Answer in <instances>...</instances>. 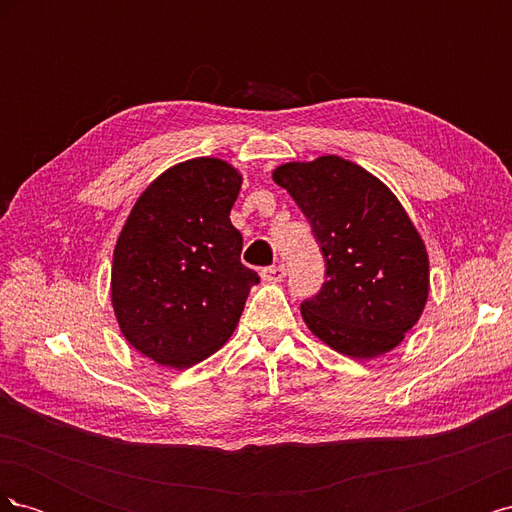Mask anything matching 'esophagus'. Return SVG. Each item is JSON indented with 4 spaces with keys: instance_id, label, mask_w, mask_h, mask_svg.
I'll list each match as a JSON object with an SVG mask.
<instances>
[{
    "instance_id": "obj_1",
    "label": "esophagus",
    "mask_w": 512,
    "mask_h": 512,
    "mask_svg": "<svg viewBox=\"0 0 512 512\" xmlns=\"http://www.w3.org/2000/svg\"><path fill=\"white\" fill-rule=\"evenodd\" d=\"M262 280L265 282H282L286 277V267L284 265H273V267H267L262 269Z\"/></svg>"
}]
</instances>
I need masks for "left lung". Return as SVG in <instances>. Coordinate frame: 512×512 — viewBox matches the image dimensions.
I'll list each match as a JSON object with an SVG mask.
<instances>
[{"label": "left lung", "instance_id": "obj_1", "mask_svg": "<svg viewBox=\"0 0 512 512\" xmlns=\"http://www.w3.org/2000/svg\"><path fill=\"white\" fill-rule=\"evenodd\" d=\"M273 181L312 224L327 262V282L301 303L309 331L352 359L399 346L425 309L429 260L395 194L339 156L282 164Z\"/></svg>", "mask_w": 512, "mask_h": 512}]
</instances>
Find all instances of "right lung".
Listing matches in <instances>:
<instances>
[{"label":"right lung","mask_w":512,"mask_h":512,"mask_svg":"<svg viewBox=\"0 0 512 512\" xmlns=\"http://www.w3.org/2000/svg\"><path fill=\"white\" fill-rule=\"evenodd\" d=\"M241 175L218 158L168 168L136 200L113 254L111 299L123 337L185 369L220 350L260 282L230 224Z\"/></svg>","instance_id":"right-lung-1"}]
</instances>
